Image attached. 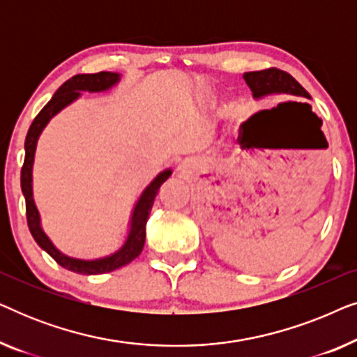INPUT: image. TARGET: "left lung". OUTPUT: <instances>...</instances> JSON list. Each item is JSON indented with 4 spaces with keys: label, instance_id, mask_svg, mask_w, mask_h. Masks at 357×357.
I'll return each mask as SVG.
<instances>
[{
    "label": "left lung",
    "instance_id": "1",
    "mask_svg": "<svg viewBox=\"0 0 357 357\" xmlns=\"http://www.w3.org/2000/svg\"><path fill=\"white\" fill-rule=\"evenodd\" d=\"M243 79L250 87L255 99L270 96V94H287L297 97H309L304 87L292 77L289 73L278 70V68H268L263 71H250L243 75Z\"/></svg>",
    "mask_w": 357,
    "mask_h": 357
}]
</instances>
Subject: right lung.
<instances>
[{
	"mask_svg": "<svg viewBox=\"0 0 357 357\" xmlns=\"http://www.w3.org/2000/svg\"><path fill=\"white\" fill-rule=\"evenodd\" d=\"M120 81L119 73H110V71H100L94 73V75H76L71 79L63 82L50 102L38 112V115L33 119L31 128L27 131L26 143V158H24V165L21 170V188L26 198V216H27V226L31 231L32 237L36 238V242L55 260L58 265H61L66 270L73 273H79V275H102V273H110L119 268L128 265L130 261H133L136 257L139 255L141 250L144 247V238H146V222H148L151 208H153L154 198L158 195L160 185L170 177L172 170L167 169L164 172H160L153 182H151L146 190L141 195L138 203L131 214V224H130V232L128 237L123 245L120 247V250L112 253L109 257L97 258V260H77V258L66 257L65 253H61L58 248L53 245L50 238L47 237V234L43 232L40 226V216H38L37 206L33 203L32 197V165H33V155H36V146L37 139L40 136L42 130L45 128L48 121L53 115H56L61 109H65L68 104H71L73 100H76L81 96V91H89V92H100L110 89L112 86H115Z\"/></svg>",
	"mask_w": 357,
	"mask_h": 357,
	"instance_id": "add662e5",
	"label": "right lung"
}]
</instances>
